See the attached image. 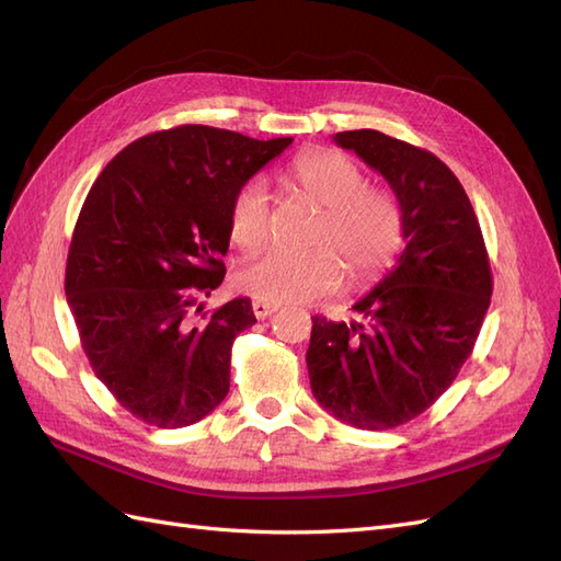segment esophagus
<instances>
[{
  "label": "esophagus",
  "instance_id": "1",
  "mask_svg": "<svg viewBox=\"0 0 561 561\" xmlns=\"http://www.w3.org/2000/svg\"><path fill=\"white\" fill-rule=\"evenodd\" d=\"M274 311H278V304H271V301H262V299H254L252 301V313L257 318H266Z\"/></svg>",
  "mask_w": 561,
  "mask_h": 561
}]
</instances>
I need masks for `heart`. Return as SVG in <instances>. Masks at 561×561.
<instances>
[{
  "label": "heart",
  "mask_w": 561,
  "mask_h": 561,
  "mask_svg": "<svg viewBox=\"0 0 561 561\" xmlns=\"http://www.w3.org/2000/svg\"><path fill=\"white\" fill-rule=\"evenodd\" d=\"M293 196L320 210L304 254L268 252L239 271V287L271 304H301L332 293L344 262L351 280H367L386 268L402 243V217L396 198L369 190L363 171L339 151H309L280 178ZM268 201L260 184H245L229 210V239L243 250H260L268 239ZM329 248L325 249L324 245ZM337 253L334 255L331 250Z\"/></svg>",
  "instance_id": "b5f03b06"
}]
</instances>
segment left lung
Returning a JSON list of instances; mask_svg holds the SVG:
<instances>
[{
    "instance_id": "obj_1",
    "label": "left lung",
    "mask_w": 561,
    "mask_h": 561,
    "mask_svg": "<svg viewBox=\"0 0 561 561\" xmlns=\"http://www.w3.org/2000/svg\"><path fill=\"white\" fill-rule=\"evenodd\" d=\"M332 140L383 175L407 245L353 304L363 320L313 318L309 379L339 421L388 431L426 412L468 360L489 309L491 268L470 198L435 154L371 128Z\"/></svg>"
}]
</instances>
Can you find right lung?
<instances>
[{"mask_svg":"<svg viewBox=\"0 0 561 561\" xmlns=\"http://www.w3.org/2000/svg\"><path fill=\"white\" fill-rule=\"evenodd\" d=\"M290 142L159 130L118 151L83 201L67 307L95 377L149 426H192L229 393L233 339L257 322L252 304L239 297L201 318L192 309L225 280L236 194Z\"/></svg>","mask_w":561,"mask_h":561,"instance_id":"1","label":"right lung"}]
</instances>
